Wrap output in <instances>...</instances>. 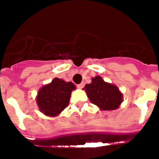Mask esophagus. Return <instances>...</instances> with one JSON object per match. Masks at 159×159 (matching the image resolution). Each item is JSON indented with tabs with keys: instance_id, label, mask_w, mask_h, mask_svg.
Returning a JSON list of instances; mask_svg holds the SVG:
<instances>
[{
	"instance_id": "esophagus-1",
	"label": "esophagus",
	"mask_w": 159,
	"mask_h": 159,
	"mask_svg": "<svg viewBox=\"0 0 159 159\" xmlns=\"http://www.w3.org/2000/svg\"><path fill=\"white\" fill-rule=\"evenodd\" d=\"M84 83L82 82V83H81V84H78V85H77V87H78L79 89H81L83 87H84Z\"/></svg>"
}]
</instances>
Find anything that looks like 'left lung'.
<instances>
[{
    "instance_id": "left-lung-1",
    "label": "left lung",
    "mask_w": 159,
    "mask_h": 159,
    "mask_svg": "<svg viewBox=\"0 0 159 159\" xmlns=\"http://www.w3.org/2000/svg\"><path fill=\"white\" fill-rule=\"evenodd\" d=\"M89 100L100 110L112 111L119 108L123 102V94L115 84L106 82L101 76L91 78V83L83 89Z\"/></svg>"
}]
</instances>
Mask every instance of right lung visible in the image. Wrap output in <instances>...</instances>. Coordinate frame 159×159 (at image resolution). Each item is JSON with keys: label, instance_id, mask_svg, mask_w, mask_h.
I'll use <instances>...</instances> for the list:
<instances>
[{"label": "right lung", "instance_id": "add662e5", "mask_svg": "<svg viewBox=\"0 0 159 159\" xmlns=\"http://www.w3.org/2000/svg\"><path fill=\"white\" fill-rule=\"evenodd\" d=\"M76 89L72 82L55 78L38 91L36 102L40 111L48 117L58 116L68 105L70 94Z\"/></svg>", "mask_w": 159, "mask_h": 159}]
</instances>
